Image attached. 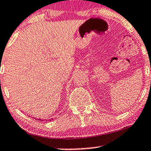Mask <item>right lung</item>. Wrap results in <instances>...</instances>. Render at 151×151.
I'll return each mask as SVG.
<instances>
[{
  "label": "right lung",
  "mask_w": 151,
  "mask_h": 151,
  "mask_svg": "<svg viewBox=\"0 0 151 151\" xmlns=\"http://www.w3.org/2000/svg\"><path fill=\"white\" fill-rule=\"evenodd\" d=\"M39 120H41V121H42V119H39ZM50 120H51V119H50Z\"/></svg>",
  "instance_id": "right-lung-1"
}]
</instances>
